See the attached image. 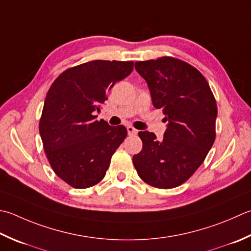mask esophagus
<instances>
[{
    "mask_svg": "<svg viewBox=\"0 0 251 251\" xmlns=\"http://www.w3.org/2000/svg\"><path fill=\"white\" fill-rule=\"evenodd\" d=\"M127 131H128V135H129V136L136 135L137 132H138V130L135 129L134 127H132V126H127Z\"/></svg>",
    "mask_w": 251,
    "mask_h": 251,
    "instance_id": "esophagus-1",
    "label": "esophagus"
}]
</instances>
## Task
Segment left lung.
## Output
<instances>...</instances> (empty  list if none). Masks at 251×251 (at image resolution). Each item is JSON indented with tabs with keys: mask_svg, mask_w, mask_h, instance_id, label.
<instances>
[{
	"mask_svg": "<svg viewBox=\"0 0 251 251\" xmlns=\"http://www.w3.org/2000/svg\"><path fill=\"white\" fill-rule=\"evenodd\" d=\"M135 68L168 125L162 140L153 132H138L142 150L132 163L145 183L161 189L177 187L202 164L213 145L217 102L202 74L177 58L137 62Z\"/></svg>",
	"mask_w": 251,
	"mask_h": 251,
	"instance_id": "8db88e82",
	"label": "left lung"
}]
</instances>
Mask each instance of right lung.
<instances>
[{"mask_svg": "<svg viewBox=\"0 0 251 251\" xmlns=\"http://www.w3.org/2000/svg\"><path fill=\"white\" fill-rule=\"evenodd\" d=\"M134 62L91 61L68 68L49 89L39 131L53 171L74 188L95 186L127 136L125 126L97 121L106 93L132 72Z\"/></svg>", "mask_w": 251, "mask_h": 251, "instance_id": "obj_1", "label": "right lung"}]
</instances>
